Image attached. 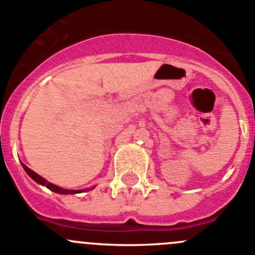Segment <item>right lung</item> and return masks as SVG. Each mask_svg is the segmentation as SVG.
<instances>
[{"mask_svg": "<svg viewBox=\"0 0 255 255\" xmlns=\"http://www.w3.org/2000/svg\"><path fill=\"white\" fill-rule=\"evenodd\" d=\"M23 169L25 170V173L28 174L30 177H32L33 180H34L35 182H38V184L43 185V186L48 187L49 190H51V191L56 192V194H61V195H70V194H79V192H84L85 190H68V189H63V187H59L56 186V185L51 184V182L47 181V180L44 179V177H42L40 175H38L37 173H34V171L32 170V169H29L28 166H25L24 164H22ZM91 189H94V187H91ZM91 189H87V190H91Z\"/></svg>", "mask_w": 255, "mask_h": 255, "instance_id": "1", "label": "right lung"}]
</instances>
